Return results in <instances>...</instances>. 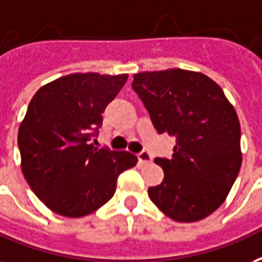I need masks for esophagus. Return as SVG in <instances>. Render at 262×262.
<instances>
[{"label":"esophagus","instance_id":"1","mask_svg":"<svg viewBox=\"0 0 262 262\" xmlns=\"http://www.w3.org/2000/svg\"><path fill=\"white\" fill-rule=\"evenodd\" d=\"M137 158H139V162L140 163H149L152 161V157H151V154L147 152V151H141V152L137 154Z\"/></svg>","mask_w":262,"mask_h":262}]
</instances>
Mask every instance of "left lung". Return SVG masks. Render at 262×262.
I'll return each instance as SVG.
<instances>
[{"label":"left lung","mask_w":262,"mask_h":262,"mask_svg":"<svg viewBox=\"0 0 262 262\" xmlns=\"http://www.w3.org/2000/svg\"><path fill=\"white\" fill-rule=\"evenodd\" d=\"M132 86L158 133L174 136L165 177L148 196L179 223L203 220L228 196L241 165V123L223 89L202 73L170 69L135 74Z\"/></svg>","instance_id":"left-lung-1"}]
</instances>
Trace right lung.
<instances>
[{
    "label": "right lung",
    "instance_id": "add662e5",
    "mask_svg": "<svg viewBox=\"0 0 262 262\" xmlns=\"http://www.w3.org/2000/svg\"><path fill=\"white\" fill-rule=\"evenodd\" d=\"M126 81L127 74H70L39 88L30 101L17 135L21 171L57 214L78 219L96 211L115 193L118 176L136 166L133 154L91 143Z\"/></svg>",
    "mask_w": 262,
    "mask_h": 262
}]
</instances>
